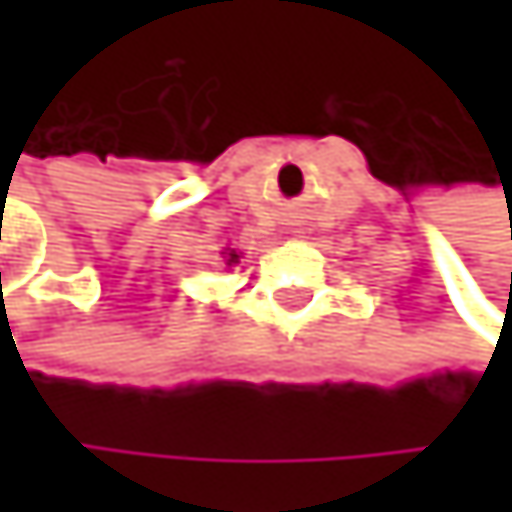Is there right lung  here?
Segmentation results:
<instances>
[{
    "mask_svg": "<svg viewBox=\"0 0 512 512\" xmlns=\"http://www.w3.org/2000/svg\"><path fill=\"white\" fill-rule=\"evenodd\" d=\"M239 261V254L236 251H230V258H227V264H236Z\"/></svg>",
    "mask_w": 512,
    "mask_h": 512,
    "instance_id": "1",
    "label": "right lung"
}]
</instances>
